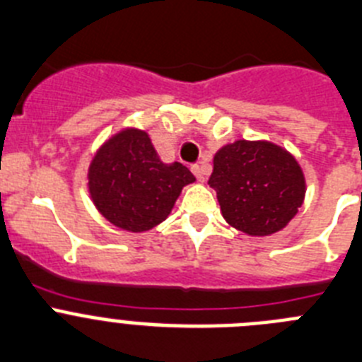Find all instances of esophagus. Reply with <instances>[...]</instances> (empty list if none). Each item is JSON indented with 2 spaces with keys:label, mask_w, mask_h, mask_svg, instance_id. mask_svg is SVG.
I'll return each instance as SVG.
<instances>
[{
  "label": "esophagus",
  "mask_w": 362,
  "mask_h": 362,
  "mask_svg": "<svg viewBox=\"0 0 362 362\" xmlns=\"http://www.w3.org/2000/svg\"><path fill=\"white\" fill-rule=\"evenodd\" d=\"M191 171H193L194 177H197L198 180H200V182H205V169L202 168V165H198V164L191 165Z\"/></svg>",
  "instance_id": "34e87169"
}]
</instances>
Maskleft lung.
Returning <instances> with one entry per match:
<instances>
[{
    "mask_svg": "<svg viewBox=\"0 0 362 362\" xmlns=\"http://www.w3.org/2000/svg\"><path fill=\"white\" fill-rule=\"evenodd\" d=\"M209 185L234 229L269 236L298 214L307 184L298 160L267 141H236L218 149Z\"/></svg>",
    "mask_w": 362,
    "mask_h": 362,
    "instance_id": "8db88e82",
    "label": "left lung"
}]
</instances>
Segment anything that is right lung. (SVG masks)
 I'll return each instance as SVG.
<instances>
[{
    "label": "right lung",
    "instance_id": "right-lung-1",
    "mask_svg": "<svg viewBox=\"0 0 362 362\" xmlns=\"http://www.w3.org/2000/svg\"><path fill=\"white\" fill-rule=\"evenodd\" d=\"M194 177L180 162L164 164L144 129L126 128L108 139L88 168V191L110 223L144 233L164 221Z\"/></svg>",
    "mask_w": 362,
    "mask_h": 362
}]
</instances>
